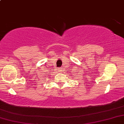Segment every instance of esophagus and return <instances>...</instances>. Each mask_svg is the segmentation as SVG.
<instances>
[{
  "instance_id": "obj_1",
  "label": "esophagus",
  "mask_w": 124,
  "mask_h": 124,
  "mask_svg": "<svg viewBox=\"0 0 124 124\" xmlns=\"http://www.w3.org/2000/svg\"><path fill=\"white\" fill-rule=\"evenodd\" d=\"M59 70V71H61V70H61V69H60V68H59V70Z\"/></svg>"
}]
</instances>
